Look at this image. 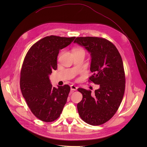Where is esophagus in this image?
I'll list each match as a JSON object with an SVG mask.
<instances>
[{"mask_svg":"<svg viewBox=\"0 0 147 147\" xmlns=\"http://www.w3.org/2000/svg\"><path fill=\"white\" fill-rule=\"evenodd\" d=\"M70 88H71V90H72V91H76L78 88L76 86L72 84L70 86Z\"/></svg>","mask_w":147,"mask_h":147,"instance_id":"obj_1","label":"esophagus"}]
</instances>
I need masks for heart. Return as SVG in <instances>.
<instances>
[{
	"mask_svg": "<svg viewBox=\"0 0 147 147\" xmlns=\"http://www.w3.org/2000/svg\"><path fill=\"white\" fill-rule=\"evenodd\" d=\"M72 52H73H73H83V53H85L84 51L82 49L78 48H74V49L72 50Z\"/></svg>",
	"mask_w": 147,
	"mask_h": 147,
	"instance_id": "1",
	"label": "heart"
}]
</instances>
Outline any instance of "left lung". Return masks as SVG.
I'll use <instances>...</instances> for the list:
<instances>
[{
	"mask_svg": "<svg viewBox=\"0 0 147 147\" xmlns=\"http://www.w3.org/2000/svg\"><path fill=\"white\" fill-rule=\"evenodd\" d=\"M74 43L85 48L90 53L89 80L99 88L91 91L78 88L82 94L77 104L81 118L93 125L102 124L117 112L125 90V74L121 57L116 47L108 40L99 37H77Z\"/></svg>",
	"mask_w": 147,
	"mask_h": 147,
	"instance_id": "8db88e82",
	"label": "left lung"
}]
</instances>
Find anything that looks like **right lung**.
Wrapping results in <instances>:
<instances>
[{
    "instance_id": "add662e5",
    "label": "right lung",
    "mask_w": 147,
    "mask_h": 147,
    "mask_svg": "<svg viewBox=\"0 0 147 147\" xmlns=\"http://www.w3.org/2000/svg\"><path fill=\"white\" fill-rule=\"evenodd\" d=\"M75 38L46 36L34 44L24 58L20 89L32 113L43 121L56 120L67 102L70 86L52 87L49 75L57 69L59 51L69 45Z\"/></svg>"
}]
</instances>
